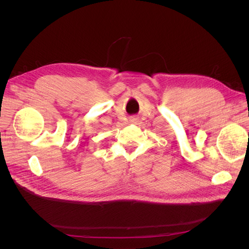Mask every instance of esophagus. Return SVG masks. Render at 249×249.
<instances>
[{
  "label": "esophagus",
  "instance_id": "esophagus-1",
  "mask_svg": "<svg viewBox=\"0 0 249 249\" xmlns=\"http://www.w3.org/2000/svg\"><path fill=\"white\" fill-rule=\"evenodd\" d=\"M134 120H135V119H132V122H134Z\"/></svg>",
  "mask_w": 249,
  "mask_h": 249
}]
</instances>
